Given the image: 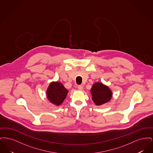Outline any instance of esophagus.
Listing matches in <instances>:
<instances>
[{
  "instance_id": "obj_1",
  "label": "esophagus",
  "mask_w": 153,
  "mask_h": 153,
  "mask_svg": "<svg viewBox=\"0 0 153 153\" xmlns=\"http://www.w3.org/2000/svg\"><path fill=\"white\" fill-rule=\"evenodd\" d=\"M78 89H79V90H80V91H82V90L83 89V87H82V85H79V86H78Z\"/></svg>"
}]
</instances>
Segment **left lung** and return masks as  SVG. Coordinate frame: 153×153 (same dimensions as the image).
Returning <instances> with one entry per match:
<instances>
[{"label":"left lung","instance_id":"8db88e82","mask_svg":"<svg viewBox=\"0 0 153 153\" xmlns=\"http://www.w3.org/2000/svg\"><path fill=\"white\" fill-rule=\"evenodd\" d=\"M92 99L97 105H102L109 102L112 97V92L108 86L100 82L93 84L90 90Z\"/></svg>","mask_w":153,"mask_h":153}]
</instances>
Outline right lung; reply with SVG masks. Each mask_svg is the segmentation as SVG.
Segmentation results:
<instances>
[{
	"instance_id": "add662e5",
	"label": "right lung",
	"mask_w": 153,
	"mask_h": 153,
	"mask_svg": "<svg viewBox=\"0 0 153 153\" xmlns=\"http://www.w3.org/2000/svg\"><path fill=\"white\" fill-rule=\"evenodd\" d=\"M69 91L64 85L58 81L51 82L46 90V97L51 104L59 106L64 100Z\"/></svg>"
}]
</instances>
